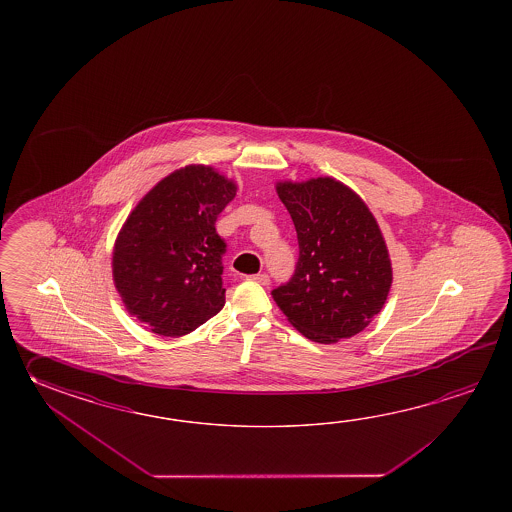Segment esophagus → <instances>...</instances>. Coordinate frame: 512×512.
I'll list each match as a JSON object with an SVG mask.
<instances>
[{
    "label": "esophagus",
    "mask_w": 512,
    "mask_h": 512,
    "mask_svg": "<svg viewBox=\"0 0 512 512\" xmlns=\"http://www.w3.org/2000/svg\"><path fill=\"white\" fill-rule=\"evenodd\" d=\"M251 280L260 283V285H269V282H271V278L267 274H252Z\"/></svg>",
    "instance_id": "34e87169"
}]
</instances>
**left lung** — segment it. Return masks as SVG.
Instances as JSON below:
<instances>
[{"label": "left lung", "instance_id": "8db88e82", "mask_svg": "<svg viewBox=\"0 0 512 512\" xmlns=\"http://www.w3.org/2000/svg\"><path fill=\"white\" fill-rule=\"evenodd\" d=\"M300 256L291 282L272 291L304 337L335 344L355 337L381 313L392 287L390 252L362 197L333 177L278 181Z\"/></svg>", "mask_w": 512, "mask_h": 512}]
</instances>
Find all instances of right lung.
I'll return each instance as SVG.
<instances>
[{"label": "right lung", "mask_w": 512, "mask_h": 512, "mask_svg": "<svg viewBox=\"0 0 512 512\" xmlns=\"http://www.w3.org/2000/svg\"><path fill=\"white\" fill-rule=\"evenodd\" d=\"M236 183L205 164L166 175L124 221L113 247V282L142 327L183 337L225 305V241L216 232Z\"/></svg>", "instance_id": "add662e5"}]
</instances>
